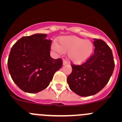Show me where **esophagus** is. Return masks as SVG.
<instances>
[{"instance_id": "34e87169", "label": "esophagus", "mask_w": 122, "mask_h": 122, "mask_svg": "<svg viewBox=\"0 0 122 122\" xmlns=\"http://www.w3.org/2000/svg\"><path fill=\"white\" fill-rule=\"evenodd\" d=\"M68 63V62L66 60H63V65L67 64Z\"/></svg>"}]
</instances>
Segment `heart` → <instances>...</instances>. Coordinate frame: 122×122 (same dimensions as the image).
<instances>
[{
	"label": "heart",
	"instance_id": "obj_1",
	"mask_svg": "<svg viewBox=\"0 0 122 122\" xmlns=\"http://www.w3.org/2000/svg\"><path fill=\"white\" fill-rule=\"evenodd\" d=\"M52 49L60 54L68 52V57L73 63L81 64L90 57L94 45L89 40L70 35L60 37L58 40V45H52Z\"/></svg>",
	"mask_w": 122,
	"mask_h": 122
}]
</instances>
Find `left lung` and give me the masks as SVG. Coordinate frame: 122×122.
<instances>
[{
  "mask_svg": "<svg viewBox=\"0 0 122 122\" xmlns=\"http://www.w3.org/2000/svg\"><path fill=\"white\" fill-rule=\"evenodd\" d=\"M94 53L81 65L72 64L67 77L70 89L81 97L95 95L107 84L115 63L112 52L104 41L95 38Z\"/></svg>",
  "mask_w": 122,
  "mask_h": 122,
  "instance_id": "obj_1",
  "label": "left lung"
}]
</instances>
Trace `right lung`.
<instances>
[{"mask_svg": "<svg viewBox=\"0 0 122 122\" xmlns=\"http://www.w3.org/2000/svg\"><path fill=\"white\" fill-rule=\"evenodd\" d=\"M46 34L23 36L13 46L8 68L13 81L27 93H37L49 85L54 74L62 67V59L50 56L52 41Z\"/></svg>", "mask_w": 122, "mask_h": 122, "instance_id": "add662e5", "label": "right lung"}]
</instances>
